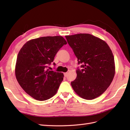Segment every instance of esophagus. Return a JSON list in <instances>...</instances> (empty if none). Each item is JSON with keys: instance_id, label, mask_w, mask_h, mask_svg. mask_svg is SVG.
Listing matches in <instances>:
<instances>
[{"instance_id": "obj_1", "label": "esophagus", "mask_w": 130, "mask_h": 130, "mask_svg": "<svg viewBox=\"0 0 130 130\" xmlns=\"http://www.w3.org/2000/svg\"><path fill=\"white\" fill-rule=\"evenodd\" d=\"M68 73H64V76L65 77H67L68 76Z\"/></svg>"}]
</instances>
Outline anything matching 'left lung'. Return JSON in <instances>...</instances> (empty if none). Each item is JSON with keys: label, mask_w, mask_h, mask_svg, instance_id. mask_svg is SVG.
Masks as SVG:
<instances>
[{"label": "left lung", "mask_w": 130, "mask_h": 130, "mask_svg": "<svg viewBox=\"0 0 130 130\" xmlns=\"http://www.w3.org/2000/svg\"><path fill=\"white\" fill-rule=\"evenodd\" d=\"M68 43L82 69L71 85L81 98L92 100L102 95L111 84L115 74L114 56L104 41L88 34L66 36Z\"/></svg>", "instance_id": "left-lung-1"}]
</instances>
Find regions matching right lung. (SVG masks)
Returning a JSON list of instances; mask_svg holds the SVG:
<instances>
[{"label":"right lung","instance_id":"right-lung-1","mask_svg":"<svg viewBox=\"0 0 130 130\" xmlns=\"http://www.w3.org/2000/svg\"><path fill=\"white\" fill-rule=\"evenodd\" d=\"M66 44L62 36L42 37L27 41L20 50L16 61L15 77L20 86L32 98L45 101L57 93L63 74L47 68Z\"/></svg>","mask_w":130,"mask_h":130}]
</instances>
